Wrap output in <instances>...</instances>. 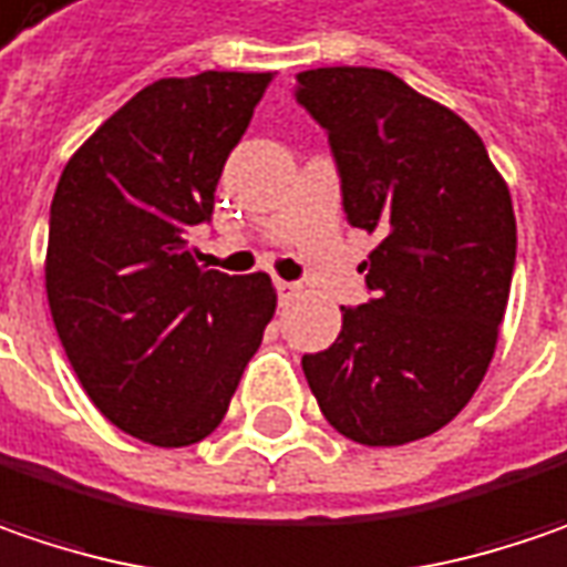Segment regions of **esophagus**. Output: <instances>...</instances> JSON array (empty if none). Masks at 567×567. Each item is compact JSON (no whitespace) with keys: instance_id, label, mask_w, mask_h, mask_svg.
Here are the masks:
<instances>
[{"instance_id":"esophagus-1","label":"esophagus","mask_w":567,"mask_h":567,"mask_svg":"<svg viewBox=\"0 0 567 567\" xmlns=\"http://www.w3.org/2000/svg\"><path fill=\"white\" fill-rule=\"evenodd\" d=\"M274 287H277V299H280V306H287V302L299 293V287L297 284H290V280H277Z\"/></svg>"}]
</instances>
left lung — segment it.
Segmentation results:
<instances>
[{"label": "left lung", "mask_w": 567, "mask_h": 567, "mask_svg": "<svg viewBox=\"0 0 567 567\" xmlns=\"http://www.w3.org/2000/svg\"><path fill=\"white\" fill-rule=\"evenodd\" d=\"M328 133L348 223L377 236L363 306L302 357L328 424L363 446L431 437L475 395L517 261L511 190L482 136L450 107L370 66L297 75Z\"/></svg>", "instance_id": "left-lung-1"}]
</instances>
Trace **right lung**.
<instances>
[{"mask_svg":"<svg viewBox=\"0 0 567 567\" xmlns=\"http://www.w3.org/2000/svg\"><path fill=\"white\" fill-rule=\"evenodd\" d=\"M270 72L158 79L66 162L50 204L47 299L95 409L130 437L187 446L229 409L277 293L197 265L223 165Z\"/></svg>","mask_w":567,"mask_h":567,"instance_id":"right-lung-1","label":"right lung"}]
</instances>
